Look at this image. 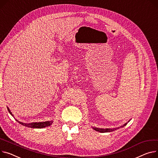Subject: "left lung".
I'll return each instance as SVG.
<instances>
[{"label": "left lung", "instance_id": "left-lung-1", "mask_svg": "<svg viewBox=\"0 0 158 158\" xmlns=\"http://www.w3.org/2000/svg\"><path fill=\"white\" fill-rule=\"evenodd\" d=\"M127 123H125L123 126H122V127H124V126L127 125ZM93 128L96 130L97 131H99V132H101V133H106V132H111V131H113L114 130H115L116 129L119 128H112V129H110V128H106V129H103V128Z\"/></svg>", "mask_w": 158, "mask_h": 158}]
</instances>
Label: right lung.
<instances>
[{
  "mask_svg": "<svg viewBox=\"0 0 158 158\" xmlns=\"http://www.w3.org/2000/svg\"><path fill=\"white\" fill-rule=\"evenodd\" d=\"M7 110L9 111V112L10 114V115H13L14 117V115H13V114L10 112V110H9V109L7 107ZM17 121H18V120H16ZM18 123L21 124H22L25 127H27L28 128H45L46 127H49V126L51 125L52 123V121H45V122H39V123H23L22 122L18 121Z\"/></svg>",
  "mask_w": 158,
  "mask_h": 158,
  "instance_id": "obj_1",
  "label": "right lung"
}]
</instances>
